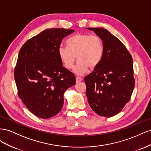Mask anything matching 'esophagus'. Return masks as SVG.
Returning a JSON list of instances; mask_svg holds the SVG:
<instances>
[{
	"mask_svg": "<svg viewBox=\"0 0 151 151\" xmlns=\"http://www.w3.org/2000/svg\"><path fill=\"white\" fill-rule=\"evenodd\" d=\"M81 80H82V78H81V77H79V76H76V83L80 82V81H81Z\"/></svg>",
	"mask_w": 151,
	"mask_h": 151,
	"instance_id": "1",
	"label": "esophagus"
}]
</instances>
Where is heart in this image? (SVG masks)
<instances>
[{"label": "heart", "instance_id": "obj_1", "mask_svg": "<svg viewBox=\"0 0 151 151\" xmlns=\"http://www.w3.org/2000/svg\"><path fill=\"white\" fill-rule=\"evenodd\" d=\"M66 45L59 47L58 56L67 69L72 68L77 58L78 61L73 70L76 74H84L89 67L96 68L102 61L104 46L101 38L96 35L76 33L68 38Z\"/></svg>", "mask_w": 151, "mask_h": 151}]
</instances>
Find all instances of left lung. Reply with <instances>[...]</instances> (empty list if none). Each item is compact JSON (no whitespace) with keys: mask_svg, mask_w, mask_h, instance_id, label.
Wrapping results in <instances>:
<instances>
[{"mask_svg":"<svg viewBox=\"0 0 151 151\" xmlns=\"http://www.w3.org/2000/svg\"><path fill=\"white\" fill-rule=\"evenodd\" d=\"M102 40L101 63L85 77L86 94L92 110L102 116L119 113L130 101L135 86L133 59L117 37L103 28H87Z\"/></svg>","mask_w":151,"mask_h":151,"instance_id":"8db88e82","label":"left lung"}]
</instances>
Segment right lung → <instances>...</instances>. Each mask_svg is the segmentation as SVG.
Instances as JSON below:
<instances>
[{"label": "right lung", "mask_w": 151, "mask_h": 151, "mask_svg": "<svg viewBox=\"0 0 151 151\" xmlns=\"http://www.w3.org/2000/svg\"><path fill=\"white\" fill-rule=\"evenodd\" d=\"M46 29L21 47L14 69L18 96L33 114L47 119L63 107V95L76 83L73 73L63 66L58 50L63 38L74 32Z\"/></svg>", "instance_id": "obj_1"}]
</instances>
